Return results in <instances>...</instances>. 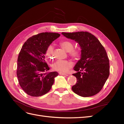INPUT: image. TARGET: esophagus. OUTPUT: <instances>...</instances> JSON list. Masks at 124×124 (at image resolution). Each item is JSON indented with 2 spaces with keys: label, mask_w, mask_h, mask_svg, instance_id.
Listing matches in <instances>:
<instances>
[{
  "label": "esophagus",
  "mask_w": 124,
  "mask_h": 124,
  "mask_svg": "<svg viewBox=\"0 0 124 124\" xmlns=\"http://www.w3.org/2000/svg\"><path fill=\"white\" fill-rule=\"evenodd\" d=\"M59 74L60 75H62V76H68V75L67 74H66V73H62V72H59Z\"/></svg>",
  "instance_id": "1"
}]
</instances>
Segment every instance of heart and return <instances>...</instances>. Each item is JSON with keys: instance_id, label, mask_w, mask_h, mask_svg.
Listing matches in <instances>:
<instances>
[{"instance_id": "heart-1", "label": "heart", "mask_w": 124, "mask_h": 124, "mask_svg": "<svg viewBox=\"0 0 124 124\" xmlns=\"http://www.w3.org/2000/svg\"><path fill=\"white\" fill-rule=\"evenodd\" d=\"M62 46L66 51L69 52V55L74 58H77L80 55L78 50L73 49V44L69 41H65L61 43ZM46 55L50 59L53 57V47L50 46L48 47L46 51ZM72 62L69 61H57L53 65V68L60 72H66L72 67Z\"/></svg>"}]
</instances>
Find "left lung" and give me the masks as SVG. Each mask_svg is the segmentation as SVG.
Returning a JSON list of instances; mask_svg holds the SVG:
<instances>
[{"label":"left lung","mask_w":124,"mask_h":124,"mask_svg":"<svg viewBox=\"0 0 124 124\" xmlns=\"http://www.w3.org/2000/svg\"><path fill=\"white\" fill-rule=\"evenodd\" d=\"M68 39L74 40L81 47V58L72 75L77 78L72 90L76 94L86 97L95 95L102 88L110 74L109 59L99 40L88 32H62Z\"/></svg>","instance_id":"obj_1"}]
</instances>
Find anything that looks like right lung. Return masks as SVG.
<instances>
[{
  "label": "right lung",
  "mask_w": 124,
  "mask_h": 124,
  "mask_svg": "<svg viewBox=\"0 0 124 124\" xmlns=\"http://www.w3.org/2000/svg\"><path fill=\"white\" fill-rule=\"evenodd\" d=\"M61 36L58 33L42 32L29 38L22 46L17 58L16 74L20 85L29 96L39 97L50 91L57 72L50 68L45 55L50 45Z\"/></svg>",
  "instance_id": "obj_1"
}]
</instances>
